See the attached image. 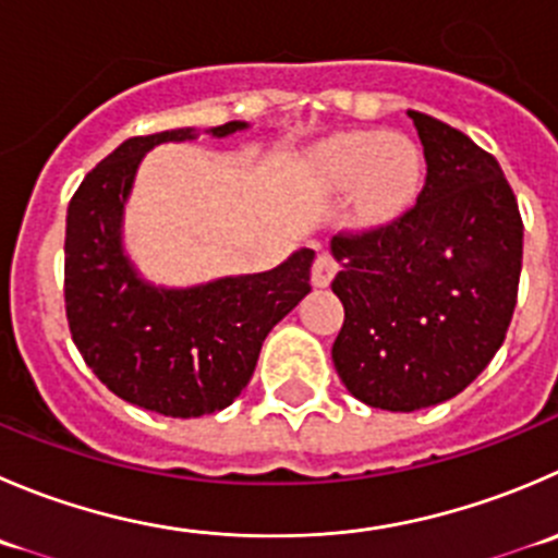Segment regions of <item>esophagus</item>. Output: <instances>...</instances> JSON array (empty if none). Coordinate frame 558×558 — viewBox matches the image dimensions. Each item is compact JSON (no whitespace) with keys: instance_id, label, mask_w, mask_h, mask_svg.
Listing matches in <instances>:
<instances>
[{"instance_id":"34e87169","label":"esophagus","mask_w":558,"mask_h":558,"mask_svg":"<svg viewBox=\"0 0 558 558\" xmlns=\"http://www.w3.org/2000/svg\"><path fill=\"white\" fill-rule=\"evenodd\" d=\"M335 272H338V262H335L329 253H318L316 262H313V269H311V280L316 289H327L329 283H332Z\"/></svg>"}]
</instances>
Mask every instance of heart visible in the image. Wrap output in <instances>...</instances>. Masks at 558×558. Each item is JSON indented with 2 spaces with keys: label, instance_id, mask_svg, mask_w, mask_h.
Masks as SVG:
<instances>
[{
  "label": "heart",
  "instance_id": "obj_1",
  "mask_svg": "<svg viewBox=\"0 0 558 558\" xmlns=\"http://www.w3.org/2000/svg\"><path fill=\"white\" fill-rule=\"evenodd\" d=\"M316 169L332 191L356 187V207L367 220L395 218L423 187V153L400 133L332 135L316 149Z\"/></svg>",
  "mask_w": 558,
  "mask_h": 558
}]
</instances>
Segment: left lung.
<instances>
[{
    "mask_svg": "<svg viewBox=\"0 0 558 558\" xmlns=\"http://www.w3.org/2000/svg\"><path fill=\"white\" fill-rule=\"evenodd\" d=\"M428 177L414 207L360 236H332L343 327L332 362L373 409L445 403L488 367L518 300L523 223L494 155L409 111Z\"/></svg>",
    "mask_w": 558,
    "mask_h": 558,
    "instance_id": "8db88e82",
    "label": "left lung"
}]
</instances>
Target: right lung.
<instances>
[{
	"mask_svg": "<svg viewBox=\"0 0 558 558\" xmlns=\"http://www.w3.org/2000/svg\"><path fill=\"white\" fill-rule=\"evenodd\" d=\"M247 122L207 128L226 138ZM198 138L196 128L135 135L84 177L68 207L64 305L73 343L97 378L166 416L215 414L240 398L269 329L311 291L316 253L300 247L269 272L158 286L124 247V207L144 155Z\"/></svg>",
	"mask_w": 558,
	"mask_h": 558,
	"instance_id": "add662e5",
	"label": "right lung"
}]
</instances>
